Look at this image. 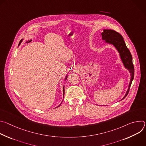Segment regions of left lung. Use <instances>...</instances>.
Masks as SVG:
<instances>
[{
  "instance_id": "1",
  "label": "left lung",
  "mask_w": 146,
  "mask_h": 146,
  "mask_svg": "<svg viewBox=\"0 0 146 146\" xmlns=\"http://www.w3.org/2000/svg\"><path fill=\"white\" fill-rule=\"evenodd\" d=\"M102 39L105 41V43L113 46L119 53V58L124 68L129 70L131 75V79L128 88L125 95L123 98L120 100H123L129 93V91L134 78V66L132 63V55L127 48L125 42L123 40L122 36L118 32L111 29H103V32L101 33Z\"/></svg>"
}]
</instances>
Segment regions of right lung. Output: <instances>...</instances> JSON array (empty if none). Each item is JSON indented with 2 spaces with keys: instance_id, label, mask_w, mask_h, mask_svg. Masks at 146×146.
<instances>
[{
  "instance_id": "right-lung-1",
  "label": "right lung",
  "mask_w": 146,
  "mask_h": 146,
  "mask_svg": "<svg viewBox=\"0 0 146 146\" xmlns=\"http://www.w3.org/2000/svg\"><path fill=\"white\" fill-rule=\"evenodd\" d=\"M23 40H24V38H22L20 42H19V44H18V46H19V44H20L21 43V42H22V41H23ZM68 74H66V76H65V81H66V79L68 78ZM63 95H64V97H63V98H64V95H65V86H64V87H63ZM63 100H64V99H63ZM62 102H63V100H62ZM62 102L60 103V105H59L58 107H56V108H58L59 106H60V105H61V104H62Z\"/></svg>"
}]
</instances>
